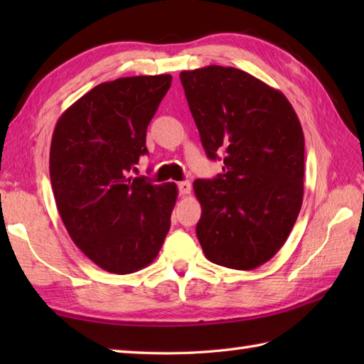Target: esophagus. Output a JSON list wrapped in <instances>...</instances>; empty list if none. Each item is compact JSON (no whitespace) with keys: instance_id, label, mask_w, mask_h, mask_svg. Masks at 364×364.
Here are the masks:
<instances>
[{"instance_id":"34e87169","label":"esophagus","mask_w":364,"mask_h":364,"mask_svg":"<svg viewBox=\"0 0 364 364\" xmlns=\"http://www.w3.org/2000/svg\"><path fill=\"white\" fill-rule=\"evenodd\" d=\"M191 181H180L178 183V191H180V196H189L191 194Z\"/></svg>"}]
</instances>
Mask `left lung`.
<instances>
[{
	"label": "left lung",
	"mask_w": 364,
	"mask_h": 364,
	"mask_svg": "<svg viewBox=\"0 0 364 364\" xmlns=\"http://www.w3.org/2000/svg\"><path fill=\"white\" fill-rule=\"evenodd\" d=\"M210 159L223 173L196 180L202 205L197 237L214 264L252 270L289 236L304 200L305 139L280 90L239 68L208 65L180 73Z\"/></svg>",
	"instance_id": "8db88e82"
}]
</instances>
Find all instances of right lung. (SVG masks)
<instances>
[{
	"label": "right lung",
	"mask_w": 364,
	"mask_h": 364,
	"mask_svg": "<svg viewBox=\"0 0 364 364\" xmlns=\"http://www.w3.org/2000/svg\"><path fill=\"white\" fill-rule=\"evenodd\" d=\"M170 84V75L102 82L54 128L50 178L60 219L76 247L107 272L149 266L170 230L176 184L131 176L149 153L146 127Z\"/></svg>",
	"instance_id": "right-lung-1"
}]
</instances>
